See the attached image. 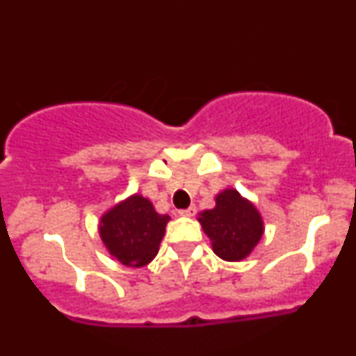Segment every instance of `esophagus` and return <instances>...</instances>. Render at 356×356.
Instances as JSON below:
<instances>
[{
	"label": "esophagus",
	"instance_id": "1",
	"mask_svg": "<svg viewBox=\"0 0 356 356\" xmlns=\"http://www.w3.org/2000/svg\"><path fill=\"white\" fill-rule=\"evenodd\" d=\"M195 206H191V207H187V209H181L179 211V216H182V218H192V216L195 214Z\"/></svg>",
	"mask_w": 356,
	"mask_h": 356
}]
</instances>
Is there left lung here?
Segmentation results:
<instances>
[{
  "label": "left lung",
  "mask_w": 356,
  "mask_h": 356,
  "mask_svg": "<svg viewBox=\"0 0 356 356\" xmlns=\"http://www.w3.org/2000/svg\"><path fill=\"white\" fill-rule=\"evenodd\" d=\"M197 220L211 239L212 251L231 263L246 259L264 232L261 212L236 189L219 192L216 206L199 212Z\"/></svg>",
  "instance_id": "8db88e82"
}]
</instances>
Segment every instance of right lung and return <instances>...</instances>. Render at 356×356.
<instances>
[{"mask_svg": "<svg viewBox=\"0 0 356 356\" xmlns=\"http://www.w3.org/2000/svg\"><path fill=\"white\" fill-rule=\"evenodd\" d=\"M169 220L149 199L132 194L102 216L99 234L110 256L124 266L142 268L157 256Z\"/></svg>", "mask_w": 356, "mask_h": 356, "instance_id": "right-lung-1", "label": "right lung"}]
</instances>
